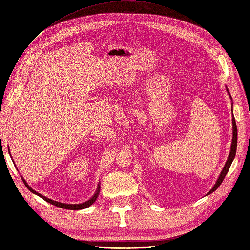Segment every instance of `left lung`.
<instances>
[{
  "mask_svg": "<svg viewBox=\"0 0 250 250\" xmlns=\"http://www.w3.org/2000/svg\"><path fill=\"white\" fill-rule=\"evenodd\" d=\"M229 94H230V92H229ZM232 121H233V139H232V146H231V151H230V154H229V158H228L227 162H226L225 167H224V169H223V171H222V173H221V175L219 177L217 183L215 184V186L212 187V189L208 192V194L213 192V191H216L217 188L221 185V183L223 182L226 174L228 173V171H229V169L231 167V164H232V162H233V160L235 158L236 148H237V126H236V122H235V119L234 118L232 119Z\"/></svg>",
  "mask_w": 250,
  "mask_h": 250,
  "instance_id": "1",
  "label": "left lung"
}]
</instances>
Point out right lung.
<instances>
[{
  "instance_id": "add662e5",
  "label": "right lung",
  "mask_w": 250,
  "mask_h": 250,
  "mask_svg": "<svg viewBox=\"0 0 250 250\" xmlns=\"http://www.w3.org/2000/svg\"><path fill=\"white\" fill-rule=\"evenodd\" d=\"M22 180H23V182H24L25 186L30 190V191H31L32 193L39 195V196H40V197H42L43 200H45L46 203L52 204V205H54V206H56V207H59V208H66V209H73V210H76V209H82V208H88L89 206H91V205L94 203V201H96V199L98 198V195H99V191H100V186H99V187H98V190H97V192H96V194H94V195H93L89 200L85 201V203L80 204V205H67V204L57 203V201H55V200H52V199H50V198L44 197V196H43V195H42L41 193H39V192H37V191H34V190H33L31 187H29V186H28V184L25 182V180L23 179V178H22Z\"/></svg>"
}]
</instances>
